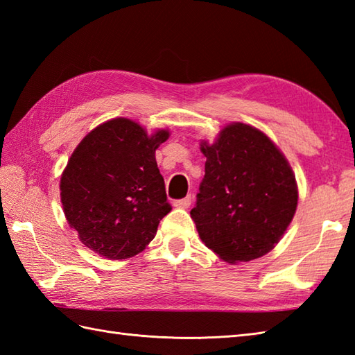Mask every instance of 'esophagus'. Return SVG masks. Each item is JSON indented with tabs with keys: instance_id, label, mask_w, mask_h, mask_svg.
I'll use <instances>...</instances> for the list:
<instances>
[{
	"instance_id": "1",
	"label": "esophagus",
	"mask_w": 355,
	"mask_h": 355,
	"mask_svg": "<svg viewBox=\"0 0 355 355\" xmlns=\"http://www.w3.org/2000/svg\"><path fill=\"white\" fill-rule=\"evenodd\" d=\"M191 202H192V197L191 195H187L186 198H183V200H177V201H173V206L175 207H180V209H187L191 206Z\"/></svg>"
}]
</instances>
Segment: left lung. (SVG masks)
<instances>
[{
  "instance_id": "obj_1",
  "label": "left lung",
  "mask_w": 355,
  "mask_h": 355,
  "mask_svg": "<svg viewBox=\"0 0 355 355\" xmlns=\"http://www.w3.org/2000/svg\"><path fill=\"white\" fill-rule=\"evenodd\" d=\"M205 178L191 210L202 243L227 262L268 253L284 235L297 206L288 162L266 134L244 123L201 145Z\"/></svg>"
}]
</instances>
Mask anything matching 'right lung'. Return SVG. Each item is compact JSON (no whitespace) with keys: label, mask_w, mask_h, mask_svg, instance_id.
Wrapping results in <instances>:
<instances>
[{"label":"right lung","mask_w":355,"mask_h":355,"mask_svg":"<svg viewBox=\"0 0 355 355\" xmlns=\"http://www.w3.org/2000/svg\"><path fill=\"white\" fill-rule=\"evenodd\" d=\"M169 137L128 119L97 126L74 149L61 177L67 221L93 252L110 259L140 253L171 212L155 149Z\"/></svg>","instance_id":"right-lung-1"}]
</instances>
